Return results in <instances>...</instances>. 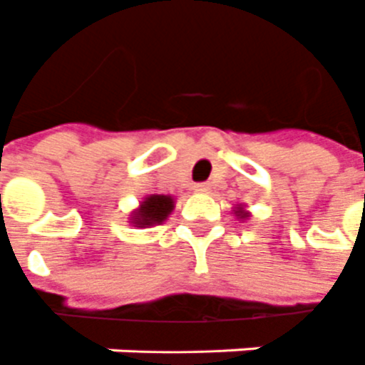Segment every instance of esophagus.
<instances>
[{"instance_id":"34e87169","label":"esophagus","mask_w":365,"mask_h":365,"mask_svg":"<svg viewBox=\"0 0 365 365\" xmlns=\"http://www.w3.org/2000/svg\"><path fill=\"white\" fill-rule=\"evenodd\" d=\"M210 190V187L206 185V182H200V185H195V192H198V195H206Z\"/></svg>"}]
</instances>
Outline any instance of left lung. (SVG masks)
<instances>
[{
  "label": "left lung",
  "instance_id": "left-lung-1",
  "mask_svg": "<svg viewBox=\"0 0 365 365\" xmlns=\"http://www.w3.org/2000/svg\"><path fill=\"white\" fill-rule=\"evenodd\" d=\"M234 214H236L237 220H247L252 216V214L247 212V206H245V204H236V206H234Z\"/></svg>",
  "mask_w": 365,
  "mask_h": 365
}]
</instances>
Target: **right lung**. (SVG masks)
Here are the masks:
<instances>
[{
    "label": "right lung",
    "instance_id": "obj_1",
    "mask_svg": "<svg viewBox=\"0 0 365 365\" xmlns=\"http://www.w3.org/2000/svg\"><path fill=\"white\" fill-rule=\"evenodd\" d=\"M173 210H175V196L149 195L139 202L135 210L129 214V224L135 228L159 226L169 218Z\"/></svg>",
    "mask_w": 365,
    "mask_h": 365
}]
</instances>
